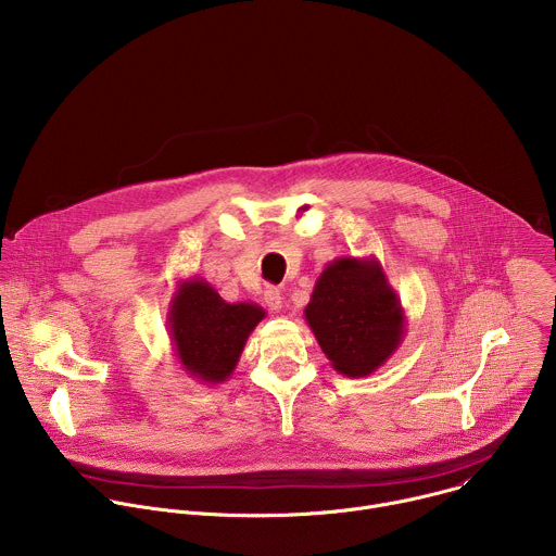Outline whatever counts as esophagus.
<instances>
[{
  "mask_svg": "<svg viewBox=\"0 0 556 556\" xmlns=\"http://www.w3.org/2000/svg\"><path fill=\"white\" fill-rule=\"evenodd\" d=\"M281 299H283V296H281V290H279V288L268 286V288L264 290V301H266V305H268L270 309H281V305H283Z\"/></svg>",
  "mask_w": 556,
  "mask_h": 556,
  "instance_id": "obj_1",
  "label": "esophagus"
}]
</instances>
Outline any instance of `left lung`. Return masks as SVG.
Wrapping results in <instances>:
<instances>
[{
    "label": "left lung",
    "mask_w": 556,
    "mask_h": 556,
    "mask_svg": "<svg viewBox=\"0 0 556 556\" xmlns=\"http://www.w3.org/2000/svg\"><path fill=\"white\" fill-rule=\"evenodd\" d=\"M305 321L330 365L350 378L369 376L399 350L407 316L376 257H337L314 283Z\"/></svg>",
    "instance_id": "obj_1"
}]
</instances>
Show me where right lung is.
Here are the masks:
<instances>
[{"instance_id":"add662e5","label":"right lung","mask_w":556,"mask_h":556,"mask_svg":"<svg viewBox=\"0 0 556 556\" xmlns=\"http://www.w3.org/2000/svg\"><path fill=\"white\" fill-rule=\"evenodd\" d=\"M264 316L262 305L251 301L228 303L200 277L180 279L167 312L169 337L180 367L202 384L228 380Z\"/></svg>"}]
</instances>
